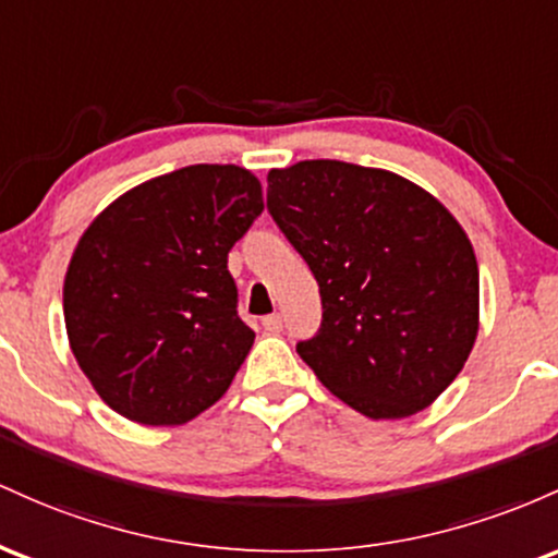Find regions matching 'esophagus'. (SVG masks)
<instances>
[{
	"mask_svg": "<svg viewBox=\"0 0 558 558\" xmlns=\"http://www.w3.org/2000/svg\"><path fill=\"white\" fill-rule=\"evenodd\" d=\"M263 329L268 331V335H277V331H281V316L279 313H271V316H263Z\"/></svg>",
	"mask_w": 558,
	"mask_h": 558,
	"instance_id": "34e87169",
	"label": "esophagus"
}]
</instances>
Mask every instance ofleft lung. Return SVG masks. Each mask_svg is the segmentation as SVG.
Wrapping results in <instances>:
<instances>
[{
	"instance_id": "left-lung-1",
	"label": "left lung",
	"mask_w": 558,
	"mask_h": 558,
	"mask_svg": "<svg viewBox=\"0 0 558 558\" xmlns=\"http://www.w3.org/2000/svg\"><path fill=\"white\" fill-rule=\"evenodd\" d=\"M268 213L318 281L322 329L298 353L368 418H405L459 377L480 329L477 255L414 181L340 160L268 171Z\"/></svg>"
}]
</instances>
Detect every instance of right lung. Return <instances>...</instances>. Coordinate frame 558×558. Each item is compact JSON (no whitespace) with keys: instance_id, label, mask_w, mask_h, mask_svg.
Segmentation results:
<instances>
[{"instance_id":"obj_1","label":"right lung","mask_w":558,"mask_h":558,"mask_svg":"<svg viewBox=\"0 0 558 558\" xmlns=\"http://www.w3.org/2000/svg\"><path fill=\"white\" fill-rule=\"evenodd\" d=\"M263 210L240 166H186L99 213L62 284L68 342L116 414L179 427L223 398L255 342L227 260Z\"/></svg>"}]
</instances>
